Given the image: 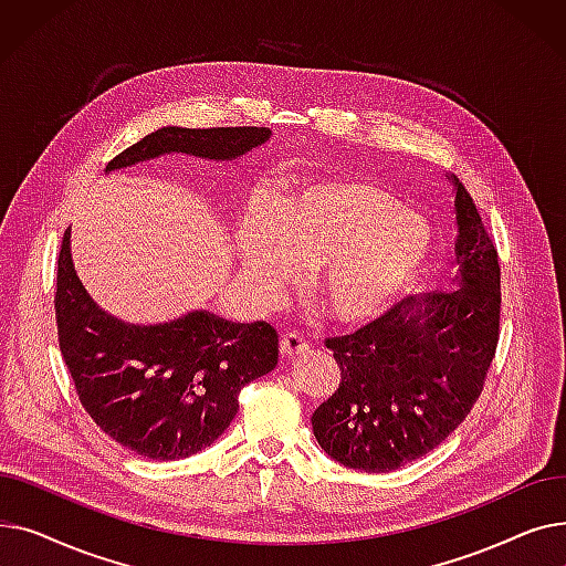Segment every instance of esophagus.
<instances>
[{"label": "esophagus", "mask_w": 566, "mask_h": 566, "mask_svg": "<svg viewBox=\"0 0 566 566\" xmlns=\"http://www.w3.org/2000/svg\"><path fill=\"white\" fill-rule=\"evenodd\" d=\"M307 348H310L307 339H305L301 333H295V331L284 333L282 339H280V350H282L284 358H293V355L307 353Z\"/></svg>", "instance_id": "obj_1"}]
</instances>
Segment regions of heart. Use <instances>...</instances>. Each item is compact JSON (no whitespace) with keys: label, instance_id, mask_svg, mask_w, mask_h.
Listing matches in <instances>:
<instances>
[{"label":"heart","instance_id":"b5f03b06","mask_svg":"<svg viewBox=\"0 0 566 566\" xmlns=\"http://www.w3.org/2000/svg\"><path fill=\"white\" fill-rule=\"evenodd\" d=\"M429 224L371 181L312 178L256 199L238 224V254L252 298L271 307L310 265L312 286L337 321L388 310L424 273Z\"/></svg>","mask_w":566,"mask_h":566}]
</instances>
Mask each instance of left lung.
<instances>
[{"instance_id": "left-lung-1", "label": "left lung", "mask_w": 566, "mask_h": 566, "mask_svg": "<svg viewBox=\"0 0 566 566\" xmlns=\"http://www.w3.org/2000/svg\"><path fill=\"white\" fill-rule=\"evenodd\" d=\"M450 181L459 235L448 286L325 339L342 382L314 410L312 429L346 468L390 472L429 454L484 390L500 337V263L478 206L457 176Z\"/></svg>"}]
</instances>
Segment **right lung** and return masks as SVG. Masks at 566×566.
Here are the masks:
<instances>
[{"label": "right lung", "instance_id": "obj_1", "mask_svg": "<svg viewBox=\"0 0 566 566\" xmlns=\"http://www.w3.org/2000/svg\"><path fill=\"white\" fill-rule=\"evenodd\" d=\"M271 139V130L178 128L146 135L105 171L188 154L235 160ZM59 348L92 420L126 450L176 461L213 444L238 412V392L277 365L271 323H233L206 310L167 323L135 325L103 312L82 286L66 229L54 293Z\"/></svg>", "mask_w": 566, "mask_h": 566}]
</instances>
